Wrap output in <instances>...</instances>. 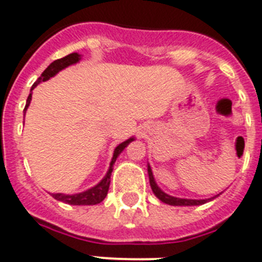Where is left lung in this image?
Segmentation results:
<instances>
[{"mask_svg":"<svg viewBox=\"0 0 262 262\" xmlns=\"http://www.w3.org/2000/svg\"><path fill=\"white\" fill-rule=\"evenodd\" d=\"M148 176H149V184H151L152 190H154L155 195L159 198L161 202L168 203V205L172 206H196V205H203L207 201L206 200H182V198H176V196H170L168 194L164 193L163 190H160V187L157 186L156 182H155L154 174H152V170L148 165Z\"/></svg>","mask_w":262,"mask_h":262,"instance_id":"8db88e82","label":"left lung"}]
</instances>
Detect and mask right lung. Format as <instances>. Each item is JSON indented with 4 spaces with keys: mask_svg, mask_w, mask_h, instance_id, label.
Masks as SVG:
<instances>
[{
    "mask_svg": "<svg viewBox=\"0 0 262 262\" xmlns=\"http://www.w3.org/2000/svg\"><path fill=\"white\" fill-rule=\"evenodd\" d=\"M78 60H80V55H78V53H69V55H67V56L61 57V59H57V60H55L53 62H51L50 66L47 67V69H46V71L41 73L40 77L36 80V82H34L31 90L34 89V88H35L39 82H41V81H47L48 78L56 75L57 72L61 71V69H64L66 67L71 66V64H75V62H77ZM30 101H31V94L27 97V102H26V106H25V110L23 111H26V108L29 107ZM133 140H134L133 138L128 139V140H126V142L120 143V144L115 148L114 155H113V159H111L110 168H108L105 178H103L102 181L99 182L98 185H96V186L92 187V189H89V190L84 191V193L75 194V195H67V194H52L53 198L57 201H61V202L69 203V205H77V206L97 205V203L102 202V201L105 200V196L107 195L108 186H110V176H111V172H113V165H114L115 160H117V157L119 156L120 152L123 151L124 148L127 147V144L133 142Z\"/></svg>",
    "mask_w": 262,
    "mask_h": 262,
    "instance_id": "right-lung-1",
    "label": "right lung"
}]
</instances>
